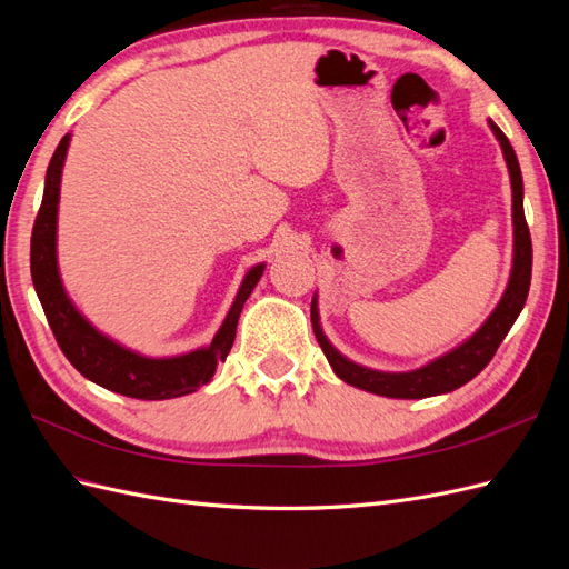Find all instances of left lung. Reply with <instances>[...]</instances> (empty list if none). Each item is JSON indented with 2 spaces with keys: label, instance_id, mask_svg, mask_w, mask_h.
Masks as SVG:
<instances>
[{
  "label": "left lung",
  "instance_id": "obj_1",
  "mask_svg": "<svg viewBox=\"0 0 569 569\" xmlns=\"http://www.w3.org/2000/svg\"><path fill=\"white\" fill-rule=\"evenodd\" d=\"M489 126L493 134L501 142L503 157L508 163V173H510V184H512V226H515V258H512V272H510V282L501 303L496 306V311L489 316V320L479 327V330L460 343L458 349L451 353H446L432 363H427L425 368L410 370V372H380V370H370L363 366H356L351 360L343 358L327 337L322 335L320 318H318V306L316 299L311 303V322H313V332L320 343L322 353L330 360L332 370L337 377H341L343 382L366 389L380 396H389V399H425V396H437L453 391L462 387L465 382H470L475 375H479L489 366V360L493 358L496 349L501 347V341L506 339L508 330L512 322L518 320L522 306L529 295V282H531V237L529 228L525 220V206H522V173H520V163L518 157L508 142V137L503 130L498 128L493 120H489Z\"/></svg>",
  "mask_w": 569,
  "mask_h": 569
}]
</instances>
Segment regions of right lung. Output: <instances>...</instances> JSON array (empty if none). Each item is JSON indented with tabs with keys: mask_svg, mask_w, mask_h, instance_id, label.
I'll use <instances>...</instances> for the list:
<instances>
[{
	"mask_svg": "<svg viewBox=\"0 0 569 569\" xmlns=\"http://www.w3.org/2000/svg\"><path fill=\"white\" fill-rule=\"evenodd\" d=\"M68 142H71V134L63 137L54 151V157L49 161L44 194L30 237L32 284H36L47 322L51 327V332H54L63 356L71 360L80 375L88 377L94 385L130 396V399H178V396L197 391L201 385H209L216 366L226 363V358L234 343L239 313H242V306L249 299L256 282L261 280L266 266H256L247 272L230 313L226 322H222L218 335L213 337L211 347L176 358H147L118 347L116 341L99 335L94 327L76 311V306L66 297L59 278L57 211Z\"/></svg>",
	"mask_w": 569,
	"mask_h": 569,
	"instance_id": "add662e5",
	"label": "right lung"
}]
</instances>
